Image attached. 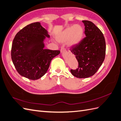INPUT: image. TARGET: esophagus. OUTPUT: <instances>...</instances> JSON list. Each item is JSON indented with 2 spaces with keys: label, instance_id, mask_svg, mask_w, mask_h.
Returning a JSON list of instances; mask_svg holds the SVG:
<instances>
[{
  "label": "esophagus",
  "instance_id": "34e87169",
  "mask_svg": "<svg viewBox=\"0 0 121 121\" xmlns=\"http://www.w3.org/2000/svg\"><path fill=\"white\" fill-rule=\"evenodd\" d=\"M60 52H61V53H64V52H66V50H65L64 48L62 47L61 50H60Z\"/></svg>",
  "mask_w": 121,
  "mask_h": 121
}]
</instances>
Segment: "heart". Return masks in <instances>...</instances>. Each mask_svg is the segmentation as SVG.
<instances>
[{
    "label": "heart",
    "mask_w": 121,
    "mask_h": 121,
    "mask_svg": "<svg viewBox=\"0 0 121 121\" xmlns=\"http://www.w3.org/2000/svg\"><path fill=\"white\" fill-rule=\"evenodd\" d=\"M84 33L83 27L79 24H75L65 29L57 37V40L61 43L67 41L68 46L78 44L81 41Z\"/></svg>",
    "instance_id": "obj_1"
}]
</instances>
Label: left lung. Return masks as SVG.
Masks as SVG:
<instances>
[{
    "instance_id": "8db88e82",
    "label": "left lung",
    "mask_w": 121,
    "mask_h": 121,
    "mask_svg": "<svg viewBox=\"0 0 121 121\" xmlns=\"http://www.w3.org/2000/svg\"><path fill=\"white\" fill-rule=\"evenodd\" d=\"M85 25L86 37L70 50L78 62V68L70 69L71 73L78 78H87L94 75L104 60L106 44L103 34L91 21H82Z\"/></svg>"
}]
</instances>
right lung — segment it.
<instances>
[{
  "label": "right lung",
  "mask_w": 121,
  "mask_h": 121,
  "mask_svg": "<svg viewBox=\"0 0 121 121\" xmlns=\"http://www.w3.org/2000/svg\"><path fill=\"white\" fill-rule=\"evenodd\" d=\"M46 37L50 35L39 22L29 24L17 33L13 41L11 57L21 75L31 80L41 78L52 60L60 54L59 50L44 49Z\"/></svg>",
  "instance_id": "add662e5"
}]
</instances>
